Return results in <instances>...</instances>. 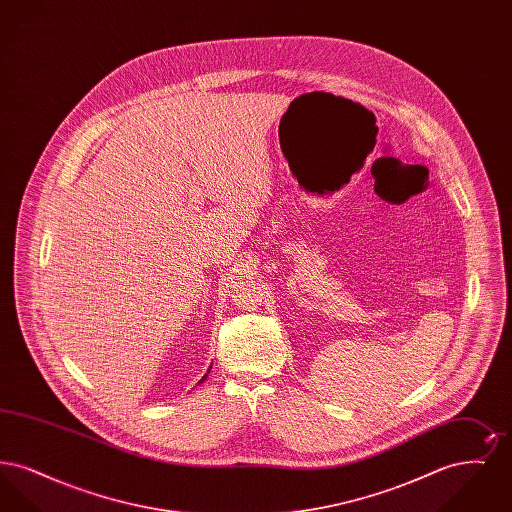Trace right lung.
Returning <instances> with one entry per match:
<instances>
[{
  "instance_id": "obj_1",
  "label": "right lung",
  "mask_w": 512,
  "mask_h": 512,
  "mask_svg": "<svg viewBox=\"0 0 512 512\" xmlns=\"http://www.w3.org/2000/svg\"><path fill=\"white\" fill-rule=\"evenodd\" d=\"M209 370H211V368H209ZM207 374H209V372H207ZM207 374H205V376H203V380H205V378H207ZM203 380H201V382H203Z\"/></svg>"
}]
</instances>
